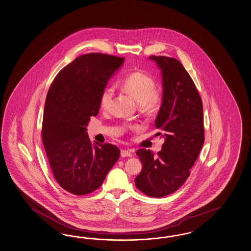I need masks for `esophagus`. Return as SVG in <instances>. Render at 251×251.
Returning <instances> with one entry per match:
<instances>
[{"mask_svg": "<svg viewBox=\"0 0 251 251\" xmlns=\"http://www.w3.org/2000/svg\"><path fill=\"white\" fill-rule=\"evenodd\" d=\"M121 155L122 157H131L132 152L130 150H122L121 151Z\"/></svg>", "mask_w": 251, "mask_h": 251, "instance_id": "34e87169", "label": "esophagus"}]
</instances>
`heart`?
Returning a JSON list of instances; mask_svg holds the SVG:
<instances>
[{"label":"heart","instance_id":"b5f03b06","mask_svg":"<svg viewBox=\"0 0 251 251\" xmlns=\"http://www.w3.org/2000/svg\"><path fill=\"white\" fill-rule=\"evenodd\" d=\"M122 88L128 94L132 96L140 102V108L146 112L151 113L158 108L162 95L155 88L154 79L144 72L137 71L127 75L122 81ZM114 88L106 87L100 96V106L103 110H108L113 102Z\"/></svg>","mask_w":251,"mask_h":251}]
</instances>
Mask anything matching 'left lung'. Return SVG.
Wrapping results in <instances>:
<instances>
[{"label": "left lung", "instance_id": "obj_1", "mask_svg": "<svg viewBox=\"0 0 251 251\" xmlns=\"http://www.w3.org/2000/svg\"><path fill=\"white\" fill-rule=\"evenodd\" d=\"M162 70L163 103L156 117V133L164 139L162 151H137L143 170L135 178L138 189L151 197L176 192L189 177L204 142L203 104L182 63L173 57L151 55Z\"/></svg>", "mask_w": 251, "mask_h": 251}]
</instances>
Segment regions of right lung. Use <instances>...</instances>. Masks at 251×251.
<instances>
[{
    "label": "right lung",
    "mask_w": 251,
    "mask_h": 251,
    "mask_svg": "<svg viewBox=\"0 0 251 251\" xmlns=\"http://www.w3.org/2000/svg\"><path fill=\"white\" fill-rule=\"evenodd\" d=\"M123 61L110 54H82L56 75L48 90L42 140L56 182L71 194L100 188L120 157L115 145H92L86 130L90 117L99 114L102 90Z\"/></svg>",
    "instance_id": "right-lung-1"
}]
</instances>
